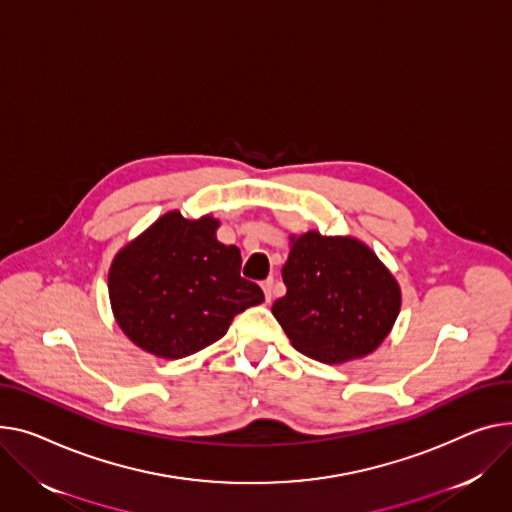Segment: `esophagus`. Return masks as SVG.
<instances>
[{
    "label": "esophagus",
    "mask_w": 512,
    "mask_h": 512,
    "mask_svg": "<svg viewBox=\"0 0 512 512\" xmlns=\"http://www.w3.org/2000/svg\"><path fill=\"white\" fill-rule=\"evenodd\" d=\"M263 292H265V300L271 302V298H274V294H271V290H274V278H267L263 284H261Z\"/></svg>",
    "instance_id": "1"
}]
</instances>
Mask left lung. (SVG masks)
<instances>
[{
  "label": "left lung",
  "instance_id": "8db88e82",
  "mask_svg": "<svg viewBox=\"0 0 512 512\" xmlns=\"http://www.w3.org/2000/svg\"><path fill=\"white\" fill-rule=\"evenodd\" d=\"M282 278L286 296L271 313L298 352L325 364L372 354L401 309L397 280L354 236L290 234Z\"/></svg>",
  "mask_w": 512,
  "mask_h": 512
}]
</instances>
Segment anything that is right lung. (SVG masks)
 Here are the masks:
<instances>
[{
    "mask_svg": "<svg viewBox=\"0 0 512 512\" xmlns=\"http://www.w3.org/2000/svg\"><path fill=\"white\" fill-rule=\"evenodd\" d=\"M220 220L173 210L135 236L109 269L111 309L121 331L144 352L179 360L212 346L232 319L263 302L241 278V251L216 238Z\"/></svg>",
    "mask_w": 512,
    "mask_h": 512,
    "instance_id": "obj_1",
    "label": "right lung"
}]
</instances>
